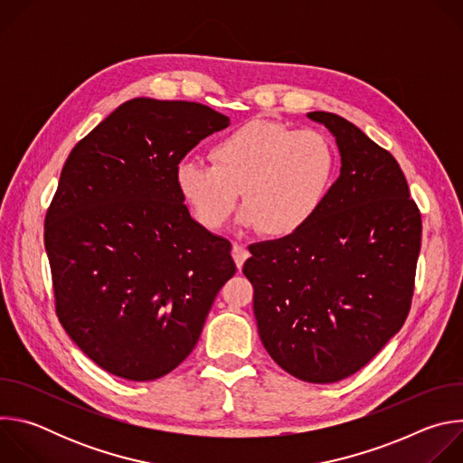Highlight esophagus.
<instances>
[{
	"label": "esophagus",
	"instance_id": "obj_1",
	"mask_svg": "<svg viewBox=\"0 0 463 463\" xmlns=\"http://www.w3.org/2000/svg\"><path fill=\"white\" fill-rule=\"evenodd\" d=\"M232 258L236 261L238 269H241L243 268V261L249 258V249L245 245H241V243H234L232 245Z\"/></svg>",
	"mask_w": 463,
	"mask_h": 463
}]
</instances>
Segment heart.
Listing matches in <instances>:
<instances>
[{"label": "heart", "instance_id": "1", "mask_svg": "<svg viewBox=\"0 0 463 463\" xmlns=\"http://www.w3.org/2000/svg\"><path fill=\"white\" fill-rule=\"evenodd\" d=\"M213 165L184 161L175 170L181 200L207 229H222L240 194V222L269 238H291L320 214L337 179V152L322 131L250 120L211 148Z\"/></svg>", "mask_w": 463, "mask_h": 463}]
</instances>
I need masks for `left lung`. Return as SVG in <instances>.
<instances>
[{
  "label": "left lung",
  "instance_id": "1",
  "mask_svg": "<svg viewBox=\"0 0 463 463\" xmlns=\"http://www.w3.org/2000/svg\"><path fill=\"white\" fill-rule=\"evenodd\" d=\"M332 131L341 175L302 232L249 247L261 345L307 383L341 381L402 329L412 302L421 214L390 152L346 118L311 111Z\"/></svg>",
  "mask_w": 463,
  "mask_h": 463
}]
</instances>
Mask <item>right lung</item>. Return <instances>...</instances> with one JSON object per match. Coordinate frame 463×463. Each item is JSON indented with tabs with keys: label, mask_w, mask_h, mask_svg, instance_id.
Instances as JSON below:
<instances>
[{
	"label": "right lung",
	"mask_w": 463,
	"mask_h": 463,
	"mask_svg": "<svg viewBox=\"0 0 463 463\" xmlns=\"http://www.w3.org/2000/svg\"><path fill=\"white\" fill-rule=\"evenodd\" d=\"M229 122L197 102L131 99L61 168L43 232L56 315L117 377L179 366L236 273L231 241L192 220L175 186L181 159Z\"/></svg>",
	"instance_id": "obj_1"
}]
</instances>
